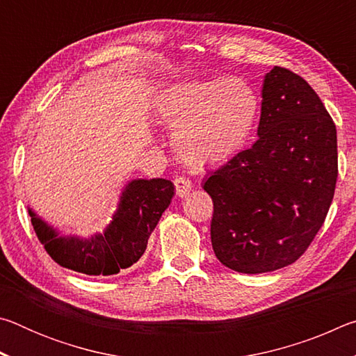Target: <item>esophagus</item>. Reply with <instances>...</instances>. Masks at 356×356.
Wrapping results in <instances>:
<instances>
[{
    "label": "esophagus",
    "instance_id": "1",
    "mask_svg": "<svg viewBox=\"0 0 356 356\" xmlns=\"http://www.w3.org/2000/svg\"><path fill=\"white\" fill-rule=\"evenodd\" d=\"M174 186H176L177 196H186L191 191V180L188 177H176L174 179Z\"/></svg>",
    "mask_w": 356,
    "mask_h": 356
}]
</instances>
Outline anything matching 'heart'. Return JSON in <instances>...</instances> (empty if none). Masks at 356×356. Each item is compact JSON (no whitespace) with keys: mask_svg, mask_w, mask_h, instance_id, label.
I'll return each mask as SVG.
<instances>
[{"mask_svg":"<svg viewBox=\"0 0 356 356\" xmlns=\"http://www.w3.org/2000/svg\"><path fill=\"white\" fill-rule=\"evenodd\" d=\"M155 111L172 129L180 159L201 166L226 160L243 147L254 127L259 100L240 78L185 80L160 92Z\"/></svg>","mask_w":356,"mask_h":356,"instance_id":"heart-1","label":"heart"}]
</instances>
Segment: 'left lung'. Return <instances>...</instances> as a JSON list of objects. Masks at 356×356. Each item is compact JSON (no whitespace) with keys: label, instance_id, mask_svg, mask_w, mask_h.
<instances>
[{"label":"left lung","instance_id":"8db88e82","mask_svg":"<svg viewBox=\"0 0 356 356\" xmlns=\"http://www.w3.org/2000/svg\"><path fill=\"white\" fill-rule=\"evenodd\" d=\"M257 135L204 180L215 256L248 275L287 267L308 250L337 180L336 125L292 70L275 65L265 75Z\"/></svg>","mask_w":356,"mask_h":356}]
</instances>
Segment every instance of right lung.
<instances>
[{"label":"right lung","instance_id":"obj_1","mask_svg":"<svg viewBox=\"0 0 356 356\" xmlns=\"http://www.w3.org/2000/svg\"><path fill=\"white\" fill-rule=\"evenodd\" d=\"M174 184L166 179H136L125 186L118 212L104 234L91 238L59 237L58 232L28 210L39 242L61 267L83 275H116L140 261L150 234L170 206Z\"/></svg>","mask_w":356,"mask_h":356}]
</instances>
